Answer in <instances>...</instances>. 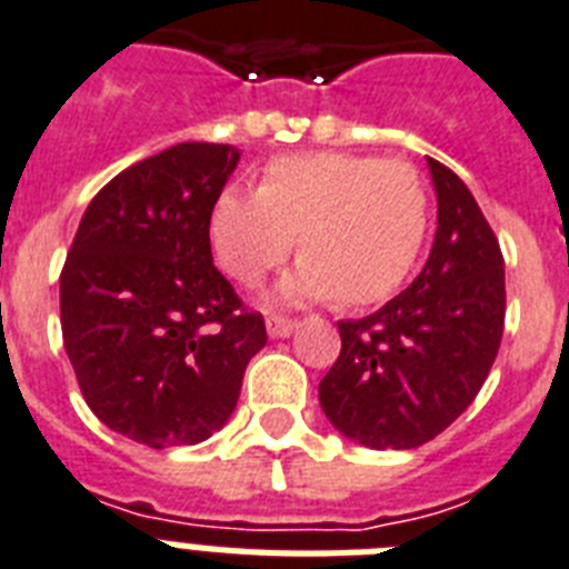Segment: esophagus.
<instances>
[{"label":"esophagus","instance_id":"34e87169","mask_svg":"<svg viewBox=\"0 0 569 569\" xmlns=\"http://www.w3.org/2000/svg\"><path fill=\"white\" fill-rule=\"evenodd\" d=\"M295 327H298V321L295 318H283V315H271L269 321H266V329H269L271 338H286Z\"/></svg>","mask_w":569,"mask_h":569}]
</instances>
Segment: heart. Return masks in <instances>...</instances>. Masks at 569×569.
<instances>
[{
  "label": "heart",
  "mask_w": 569,
  "mask_h": 569,
  "mask_svg": "<svg viewBox=\"0 0 569 569\" xmlns=\"http://www.w3.org/2000/svg\"><path fill=\"white\" fill-rule=\"evenodd\" d=\"M428 233V190L413 164L358 152H292L262 167L254 190L213 199L208 240L219 269L257 286L295 248L303 260L274 300H388L408 280Z\"/></svg>",
  "instance_id": "obj_1"
}]
</instances>
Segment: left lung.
I'll use <instances>...</instances> for the list:
<instances>
[{
  "label": "left lung",
  "mask_w": 569,
  "mask_h": 569,
  "mask_svg": "<svg viewBox=\"0 0 569 569\" xmlns=\"http://www.w3.org/2000/svg\"><path fill=\"white\" fill-rule=\"evenodd\" d=\"M437 237L417 280L379 312L341 321V356L321 379V408L367 448H417L483 388L506 318L503 254L471 190L428 159Z\"/></svg>",
  "instance_id": "8db88e82"
}]
</instances>
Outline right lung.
Listing matches in <instances>:
<instances>
[{"instance_id":"right-lung-1","label":"right lung","mask_w":569,"mask_h":569,"mask_svg":"<svg viewBox=\"0 0 569 569\" xmlns=\"http://www.w3.org/2000/svg\"><path fill=\"white\" fill-rule=\"evenodd\" d=\"M240 161L188 141L114 176L86 208L60 274V323L80 393L141 446H196L228 422L266 347L213 266L208 217Z\"/></svg>"}]
</instances>
